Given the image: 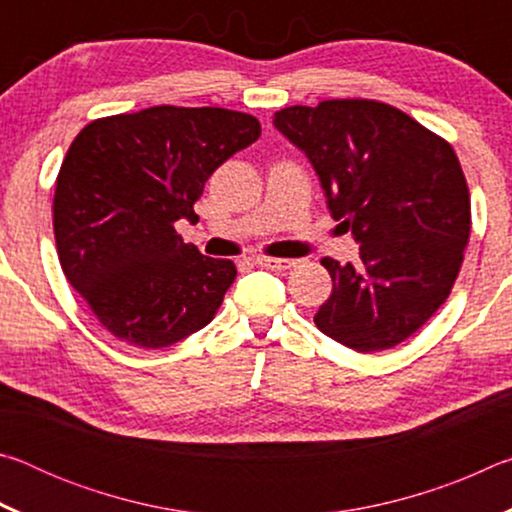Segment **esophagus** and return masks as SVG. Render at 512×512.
Instances as JSON below:
<instances>
[{
    "instance_id": "esophagus-1",
    "label": "esophagus",
    "mask_w": 512,
    "mask_h": 512,
    "mask_svg": "<svg viewBox=\"0 0 512 512\" xmlns=\"http://www.w3.org/2000/svg\"><path fill=\"white\" fill-rule=\"evenodd\" d=\"M255 262L271 271H287V268L296 266V259H282V257H257Z\"/></svg>"
}]
</instances>
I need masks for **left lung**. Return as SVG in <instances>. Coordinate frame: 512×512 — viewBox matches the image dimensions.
I'll return each instance as SVG.
<instances>
[{
	"label": "left lung",
	"instance_id": "1",
	"mask_svg": "<svg viewBox=\"0 0 512 512\" xmlns=\"http://www.w3.org/2000/svg\"><path fill=\"white\" fill-rule=\"evenodd\" d=\"M307 155L327 207L359 244L357 264L325 257L332 296L314 323L357 352L395 348L447 300L470 239V192L456 153L406 112L370 99L275 112Z\"/></svg>",
	"mask_w": 512,
	"mask_h": 512
}]
</instances>
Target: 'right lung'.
<instances>
[{
  "instance_id": "right-lung-1",
  "label": "right lung",
  "mask_w": 512,
  "mask_h": 512,
  "mask_svg": "<svg viewBox=\"0 0 512 512\" xmlns=\"http://www.w3.org/2000/svg\"><path fill=\"white\" fill-rule=\"evenodd\" d=\"M262 135L253 115L155 106L90 121L56 178L54 235L67 282L112 336L158 350L203 329L235 282L230 259L173 223L221 164Z\"/></svg>"
}]
</instances>
